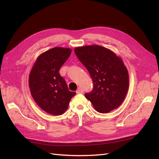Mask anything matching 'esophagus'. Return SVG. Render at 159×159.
Wrapping results in <instances>:
<instances>
[{
  "label": "esophagus",
  "instance_id": "obj_1",
  "mask_svg": "<svg viewBox=\"0 0 159 159\" xmlns=\"http://www.w3.org/2000/svg\"><path fill=\"white\" fill-rule=\"evenodd\" d=\"M83 93V91L81 88H79L76 90V93L79 94V93Z\"/></svg>",
  "mask_w": 159,
  "mask_h": 159
}]
</instances>
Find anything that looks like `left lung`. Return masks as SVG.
<instances>
[{"label": "left lung", "instance_id": "left-lung-1", "mask_svg": "<svg viewBox=\"0 0 159 159\" xmlns=\"http://www.w3.org/2000/svg\"><path fill=\"white\" fill-rule=\"evenodd\" d=\"M74 52L93 80V89L85 96L95 110L107 113L119 107L129 87L128 70L122 59L98 45L76 47Z\"/></svg>", "mask_w": 159, "mask_h": 159}]
</instances>
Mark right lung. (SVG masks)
<instances>
[{
    "label": "right lung",
    "instance_id": "add662e5",
    "mask_svg": "<svg viewBox=\"0 0 159 159\" xmlns=\"http://www.w3.org/2000/svg\"><path fill=\"white\" fill-rule=\"evenodd\" d=\"M72 50L55 47L42 53L33 64L29 78L31 94L36 104L47 113L60 116L66 112L76 93L70 92L59 71Z\"/></svg>",
    "mask_w": 159,
    "mask_h": 159
}]
</instances>
